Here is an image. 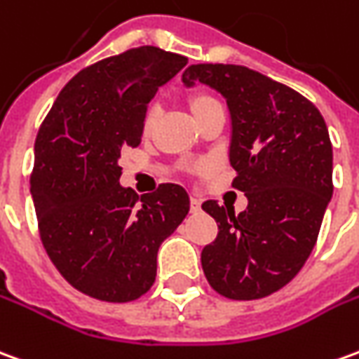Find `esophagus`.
<instances>
[{"mask_svg":"<svg viewBox=\"0 0 359 359\" xmlns=\"http://www.w3.org/2000/svg\"><path fill=\"white\" fill-rule=\"evenodd\" d=\"M202 210V202L198 200V198H190V212L192 214H196V212H200Z\"/></svg>","mask_w":359,"mask_h":359,"instance_id":"34e87169","label":"esophagus"}]
</instances>
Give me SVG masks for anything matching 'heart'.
<instances>
[{
  "label": "heart",
  "mask_w": 359,
  "mask_h": 359,
  "mask_svg": "<svg viewBox=\"0 0 359 359\" xmlns=\"http://www.w3.org/2000/svg\"><path fill=\"white\" fill-rule=\"evenodd\" d=\"M188 109L190 112L194 114V118H200L204 112H208L210 109H214V107H219V102L215 99L214 95H210V93L205 91H194L188 95ZM155 118H157V109L155 107H149L147 112H145L144 116V132L145 134H149L151 132V128L155 124ZM200 167H194V171H198Z\"/></svg>",
  "instance_id": "obj_1"
}]
</instances>
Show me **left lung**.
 <instances>
[{"label": "left lung", "instance_id": "obj_1", "mask_svg": "<svg viewBox=\"0 0 359 359\" xmlns=\"http://www.w3.org/2000/svg\"><path fill=\"white\" fill-rule=\"evenodd\" d=\"M182 81L210 85L231 114L233 187L249 205L235 215L208 200L202 210L217 237L202 250L215 292L239 302L260 299L290 284L319 237L332 198V144L319 109L292 87L233 64H194Z\"/></svg>", "mask_w": 359, "mask_h": 359}]
</instances>
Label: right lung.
<instances>
[{"mask_svg":"<svg viewBox=\"0 0 359 359\" xmlns=\"http://www.w3.org/2000/svg\"><path fill=\"white\" fill-rule=\"evenodd\" d=\"M188 57L140 46L104 57L60 91L34 142L31 194L42 245L75 290L109 303L142 297L157 250L190 210L179 184L137 196L120 151L137 147L147 104Z\"/></svg>","mask_w":359,"mask_h":359,"instance_id":"1","label":"right lung"}]
</instances>
